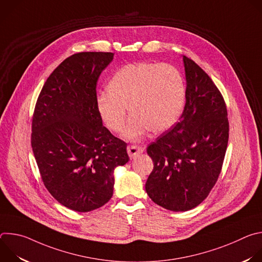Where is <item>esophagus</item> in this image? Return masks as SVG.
Masks as SVG:
<instances>
[{
	"label": "esophagus",
	"instance_id": "esophagus-1",
	"mask_svg": "<svg viewBox=\"0 0 262 262\" xmlns=\"http://www.w3.org/2000/svg\"><path fill=\"white\" fill-rule=\"evenodd\" d=\"M145 147L137 146V145H128L127 146V154L130 159H134L136 156L144 152Z\"/></svg>",
	"mask_w": 262,
	"mask_h": 262
}]
</instances>
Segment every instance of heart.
<instances>
[{"mask_svg":"<svg viewBox=\"0 0 262 262\" xmlns=\"http://www.w3.org/2000/svg\"><path fill=\"white\" fill-rule=\"evenodd\" d=\"M185 86L179 70L168 63L138 62L121 67L111 79L107 91L97 97L98 113L114 133L123 129L127 107L132 118L124 130L129 140H140L148 130L160 134L179 119Z\"/></svg>","mask_w":262,"mask_h":262,"instance_id":"1","label":"heart"}]
</instances>
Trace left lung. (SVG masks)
Here are the masks:
<instances>
[{
  "label": "left lung",
  "mask_w": 262,
  "mask_h": 262,
  "mask_svg": "<svg viewBox=\"0 0 262 262\" xmlns=\"http://www.w3.org/2000/svg\"><path fill=\"white\" fill-rule=\"evenodd\" d=\"M185 105L179 121L147 154L154 170L145 184L155 203L185 211L198 206L214 186L225 158L229 122L225 100L208 74L183 56Z\"/></svg>",
  "instance_id": "8db88e82"
}]
</instances>
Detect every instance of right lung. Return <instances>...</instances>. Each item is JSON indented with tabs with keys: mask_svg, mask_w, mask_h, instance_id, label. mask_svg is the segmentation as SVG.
Segmentation results:
<instances>
[{
	"mask_svg": "<svg viewBox=\"0 0 262 262\" xmlns=\"http://www.w3.org/2000/svg\"><path fill=\"white\" fill-rule=\"evenodd\" d=\"M113 53L83 52L65 59L37 98L31 145L43 184L62 205L87 212L113 196L114 169L129 158L127 144L102 125L96 83Z\"/></svg>",
	"mask_w": 262,
	"mask_h": 262,
	"instance_id": "1",
	"label": "right lung"
}]
</instances>
